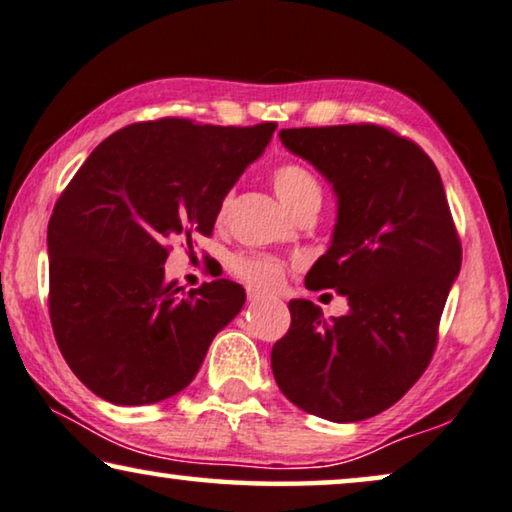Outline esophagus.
I'll use <instances>...</instances> for the list:
<instances>
[{
  "label": "esophagus",
  "mask_w": 512,
  "mask_h": 512,
  "mask_svg": "<svg viewBox=\"0 0 512 512\" xmlns=\"http://www.w3.org/2000/svg\"><path fill=\"white\" fill-rule=\"evenodd\" d=\"M247 298H249V302H261L265 295L263 293H258V291H254V288H249L247 291Z\"/></svg>",
  "instance_id": "esophagus-1"
}]
</instances>
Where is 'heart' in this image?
I'll return each instance as SVG.
<instances>
[{"label": "heart", "instance_id": "1", "mask_svg": "<svg viewBox=\"0 0 512 512\" xmlns=\"http://www.w3.org/2000/svg\"><path fill=\"white\" fill-rule=\"evenodd\" d=\"M272 187L277 191L279 201L291 212H298L305 205H321L323 187L321 180L311 173L307 166L286 161L272 170ZM228 207V196L219 203V219H224ZM233 272L244 284L258 288V291H274L284 279V263L263 254H238L231 263Z\"/></svg>", "mask_w": 512, "mask_h": 512}]
</instances>
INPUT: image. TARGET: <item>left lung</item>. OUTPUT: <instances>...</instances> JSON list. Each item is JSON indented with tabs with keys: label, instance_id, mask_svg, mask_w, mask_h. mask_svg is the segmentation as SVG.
<instances>
[{
	"label": "left lung",
	"instance_id": "obj_1",
	"mask_svg": "<svg viewBox=\"0 0 512 512\" xmlns=\"http://www.w3.org/2000/svg\"><path fill=\"white\" fill-rule=\"evenodd\" d=\"M279 138L335 189V233L305 286L346 295L348 314L325 321L311 300L288 302L274 381L311 416L372 418L427 369L462 265L441 175L413 140L376 124L281 129Z\"/></svg>",
	"mask_w": 512,
	"mask_h": 512
}]
</instances>
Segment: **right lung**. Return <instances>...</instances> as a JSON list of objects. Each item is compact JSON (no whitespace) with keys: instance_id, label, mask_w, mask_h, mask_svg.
<instances>
[{"instance_id":"obj_1","label":"right lung","mask_w":512,"mask_h":512,"mask_svg":"<svg viewBox=\"0 0 512 512\" xmlns=\"http://www.w3.org/2000/svg\"><path fill=\"white\" fill-rule=\"evenodd\" d=\"M277 124L212 127L182 117L108 136L55 203L48 224L50 323L71 372L117 406L187 388L244 288L166 281L168 242L212 235L219 203Z\"/></svg>"}]
</instances>
